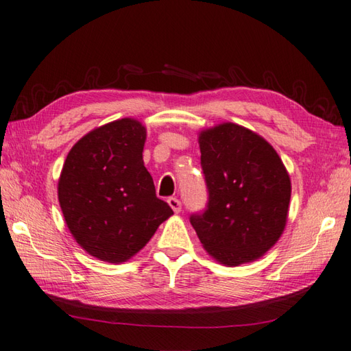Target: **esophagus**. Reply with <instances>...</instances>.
Returning <instances> with one entry per match:
<instances>
[{
	"instance_id": "1",
	"label": "esophagus",
	"mask_w": 351,
	"mask_h": 351,
	"mask_svg": "<svg viewBox=\"0 0 351 351\" xmlns=\"http://www.w3.org/2000/svg\"><path fill=\"white\" fill-rule=\"evenodd\" d=\"M167 202H169V205H170L171 210H173L176 214L181 211V200H180V199H176V197H170V199L167 200Z\"/></svg>"
}]
</instances>
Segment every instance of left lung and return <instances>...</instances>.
<instances>
[{"instance_id": "1", "label": "left lung", "mask_w": 351, "mask_h": 351, "mask_svg": "<svg viewBox=\"0 0 351 351\" xmlns=\"http://www.w3.org/2000/svg\"><path fill=\"white\" fill-rule=\"evenodd\" d=\"M199 146L208 205L190 223L200 243L229 267L261 258L287 225L291 181L280 156L256 132L230 122L200 132Z\"/></svg>"}]
</instances>
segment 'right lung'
<instances>
[{
    "instance_id": "obj_1",
    "label": "right lung",
    "mask_w": 351,
    "mask_h": 351,
    "mask_svg": "<svg viewBox=\"0 0 351 351\" xmlns=\"http://www.w3.org/2000/svg\"><path fill=\"white\" fill-rule=\"evenodd\" d=\"M146 128L125 117L90 131L69 151L58 180L66 225L88 255L125 263L173 211L145 167Z\"/></svg>"
}]
</instances>
